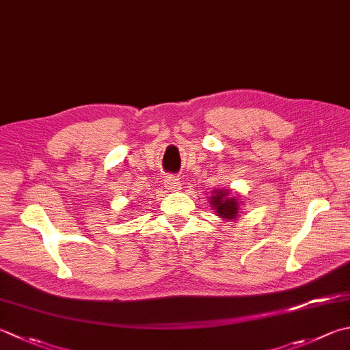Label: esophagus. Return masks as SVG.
Returning <instances> with one entry per match:
<instances>
[{"label": "esophagus", "mask_w": 350, "mask_h": 350, "mask_svg": "<svg viewBox=\"0 0 350 350\" xmlns=\"http://www.w3.org/2000/svg\"><path fill=\"white\" fill-rule=\"evenodd\" d=\"M165 185H167V188L168 189H171V191H177L179 189V180L177 179H174V177H167L165 179Z\"/></svg>", "instance_id": "34e87169"}]
</instances>
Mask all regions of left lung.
I'll use <instances>...</instances> for the list:
<instances>
[{"instance_id": "obj_1", "label": "left lung", "mask_w": 350, "mask_h": 350, "mask_svg": "<svg viewBox=\"0 0 350 350\" xmlns=\"http://www.w3.org/2000/svg\"><path fill=\"white\" fill-rule=\"evenodd\" d=\"M211 206L217 215L224 220H235L239 214V202L237 197H230L228 189H215L211 196Z\"/></svg>"}]
</instances>
